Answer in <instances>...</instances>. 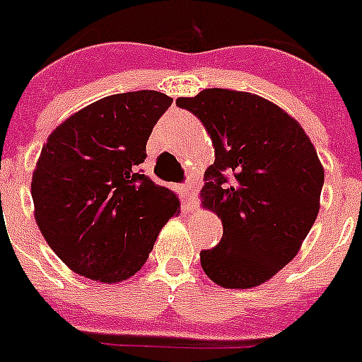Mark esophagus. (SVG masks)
I'll list each match as a JSON object with an SVG mask.
<instances>
[{
    "instance_id": "esophagus-1",
    "label": "esophagus",
    "mask_w": 362,
    "mask_h": 362,
    "mask_svg": "<svg viewBox=\"0 0 362 362\" xmlns=\"http://www.w3.org/2000/svg\"><path fill=\"white\" fill-rule=\"evenodd\" d=\"M181 192H183L185 197V208L194 209V199H195V185L192 181H188L187 185L181 187Z\"/></svg>"
}]
</instances>
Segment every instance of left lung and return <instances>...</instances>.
Returning a JSON list of instances; mask_svg holds the SVG:
<instances>
[{
  "label": "left lung",
  "instance_id": "left-lung-1",
  "mask_svg": "<svg viewBox=\"0 0 362 362\" xmlns=\"http://www.w3.org/2000/svg\"><path fill=\"white\" fill-rule=\"evenodd\" d=\"M175 105L201 119L215 147L201 201L223 235L201 252L202 270L227 290L259 286L297 256L318 216L325 174L315 146L293 117L250 92L206 88Z\"/></svg>",
  "mask_w": 362,
  "mask_h": 362
}]
</instances>
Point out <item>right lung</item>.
<instances>
[{
    "mask_svg": "<svg viewBox=\"0 0 362 362\" xmlns=\"http://www.w3.org/2000/svg\"><path fill=\"white\" fill-rule=\"evenodd\" d=\"M170 105L156 90L108 95L47 136L32 177L35 220L76 274L106 284L126 281L179 213L174 192L139 172L154 124Z\"/></svg>",
    "mask_w": 362,
    "mask_h": 362,
    "instance_id": "right-lung-1",
    "label": "right lung"
}]
</instances>
